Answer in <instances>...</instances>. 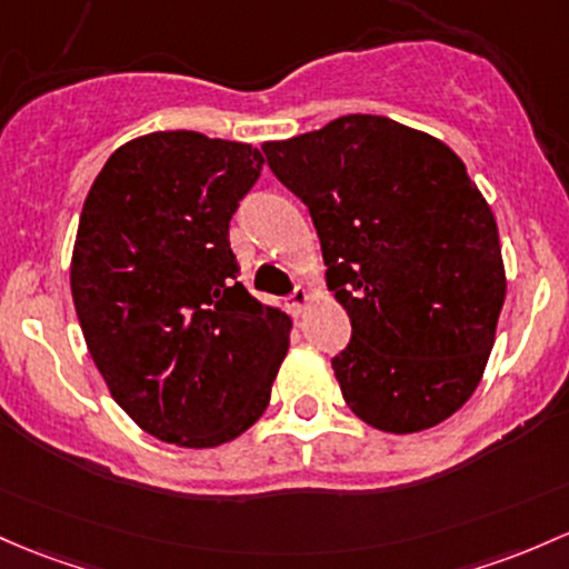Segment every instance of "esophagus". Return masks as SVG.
<instances>
[{
	"label": "esophagus",
	"instance_id": "34e87169",
	"mask_svg": "<svg viewBox=\"0 0 569 569\" xmlns=\"http://www.w3.org/2000/svg\"><path fill=\"white\" fill-rule=\"evenodd\" d=\"M310 299H313V295H310L308 289H302V286H299V289L291 291V297H289V308H291V313H295V316L302 313V310L308 308V305H310Z\"/></svg>",
	"mask_w": 569,
	"mask_h": 569
}]
</instances>
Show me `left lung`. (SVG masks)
Segmentation results:
<instances>
[{"label": "left lung", "instance_id": "obj_1", "mask_svg": "<svg viewBox=\"0 0 569 569\" xmlns=\"http://www.w3.org/2000/svg\"><path fill=\"white\" fill-rule=\"evenodd\" d=\"M261 151L308 204L327 286L351 318L332 359L348 408L391 435L451 418L483 378L508 291L495 213L465 161L365 112Z\"/></svg>", "mask_w": 569, "mask_h": 569}]
</instances>
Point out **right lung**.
Returning <instances> with one entry per match:
<instances>
[{
  "label": "right lung",
  "mask_w": 569,
  "mask_h": 569,
  "mask_svg": "<svg viewBox=\"0 0 569 569\" xmlns=\"http://www.w3.org/2000/svg\"><path fill=\"white\" fill-rule=\"evenodd\" d=\"M259 148L151 132L91 183L70 286L86 346L142 432L216 448L259 421L291 318L237 280L229 221L259 178Z\"/></svg>",
  "instance_id": "obj_1"
}]
</instances>
